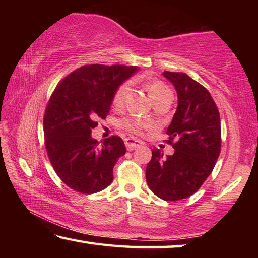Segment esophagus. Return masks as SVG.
Wrapping results in <instances>:
<instances>
[{"label": "esophagus", "mask_w": 258, "mask_h": 258, "mask_svg": "<svg viewBox=\"0 0 258 258\" xmlns=\"http://www.w3.org/2000/svg\"><path fill=\"white\" fill-rule=\"evenodd\" d=\"M142 145H143L142 141H140V140H137L134 138H128L125 140V146L127 148V150H134L135 148H138Z\"/></svg>", "instance_id": "1"}]
</instances>
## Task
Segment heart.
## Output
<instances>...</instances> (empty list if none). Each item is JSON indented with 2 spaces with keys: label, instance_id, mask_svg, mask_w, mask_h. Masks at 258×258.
Here are the masks:
<instances>
[{
  "label": "heart",
  "instance_id": "heart-1",
  "mask_svg": "<svg viewBox=\"0 0 258 258\" xmlns=\"http://www.w3.org/2000/svg\"><path fill=\"white\" fill-rule=\"evenodd\" d=\"M147 91L149 93V97L151 98L152 102L157 103L160 101H164L166 99L172 98V92L168 89V86L164 84L160 81H151L147 84ZM130 92V83L125 82L123 84L117 87L115 93L112 95V106L116 108H119L124 104L127 94ZM123 126L132 132L141 133L143 128L149 127L150 124L147 123L145 120L140 119H133V118H125L123 120Z\"/></svg>",
  "mask_w": 258,
  "mask_h": 258
}]
</instances>
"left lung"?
<instances>
[{
  "mask_svg": "<svg viewBox=\"0 0 258 258\" xmlns=\"http://www.w3.org/2000/svg\"><path fill=\"white\" fill-rule=\"evenodd\" d=\"M163 75L177 92L176 112L166 132V142L175 150L165 158L154 148L146 178L157 197L174 202L190 197L211 175L221 152V119L206 87L184 73Z\"/></svg>",
  "mask_w": 258,
  "mask_h": 258,
  "instance_id": "1",
  "label": "left lung"
}]
</instances>
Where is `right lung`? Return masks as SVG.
<instances>
[{"instance_id": "add662e5", "label": "right lung", "mask_w": 258, "mask_h": 258, "mask_svg": "<svg viewBox=\"0 0 258 258\" xmlns=\"http://www.w3.org/2000/svg\"><path fill=\"white\" fill-rule=\"evenodd\" d=\"M138 71L124 64H85L64 77L52 93L43 119L47 156L61 181L81 194H95L112 182V169L124 156L117 135L101 145L91 137L110 111L112 95Z\"/></svg>"}]
</instances>
